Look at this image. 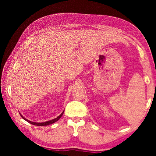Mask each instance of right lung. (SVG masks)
Returning a JSON list of instances; mask_svg holds the SVG:
<instances>
[{"instance_id":"add662e5","label":"right lung","mask_w":156,"mask_h":156,"mask_svg":"<svg viewBox=\"0 0 156 156\" xmlns=\"http://www.w3.org/2000/svg\"><path fill=\"white\" fill-rule=\"evenodd\" d=\"M64 111H63V112H62V113L58 116V117L57 118L52 119V120H50V121H46V122H33V121H29L28 119H25L24 117H23V116L21 113H20V112H19V114H20V115H21V117L23 119H24V120H25L26 121H27L28 122H29V123H31V124H32V125H37V126H46V125H49L53 124V123H54L55 122L58 121L59 120V119L61 118V117L63 115V114H64Z\"/></svg>"}]
</instances>
